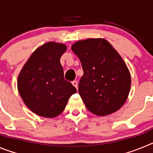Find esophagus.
I'll use <instances>...</instances> for the list:
<instances>
[{
	"mask_svg": "<svg viewBox=\"0 0 153 153\" xmlns=\"http://www.w3.org/2000/svg\"><path fill=\"white\" fill-rule=\"evenodd\" d=\"M72 84L74 85V86H75L76 88L77 89V87H78V83H77V81H76V80L73 81V82H72Z\"/></svg>",
	"mask_w": 153,
	"mask_h": 153,
	"instance_id": "obj_1",
	"label": "esophagus"
}]
</instances>
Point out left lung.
Here are the masks:
<instances>
[{"mask_svg":"<svg viewBox=\"0 0 153 153\" xmlns=\"http://www.w3.org/2000/svg\"><path fill=\"white\" fill-rule=\"evenodd\" d=\"M71 49L83 67L78 91L89 111L102 117L120 109L129 96L131 76L118 52L101 38L79 40Z\"/></svg>","mask_w":153,"mask_h":153,"instance_id":"obj_1","label":"left lung"}]
</instances>
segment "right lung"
<instances>
[{
    "label": "right lung",
    "mask_w": 153,
    "mask_h": 153,
    "mask_svg": "<svg viewBox=\"0 0 153 153\" xmlns=\"http://www.w3.org/2000/svg\"><path fill=\"white\" fill-rule=\"evenodd\" d=\"M67 46L48 42L38 47L28 59L17 79L23 101L35 114L53 118L64 110L76 89L63 76L60 59Z\"/></svg>",
    "instance_id": "right-lung-1"
}]
</instances>
